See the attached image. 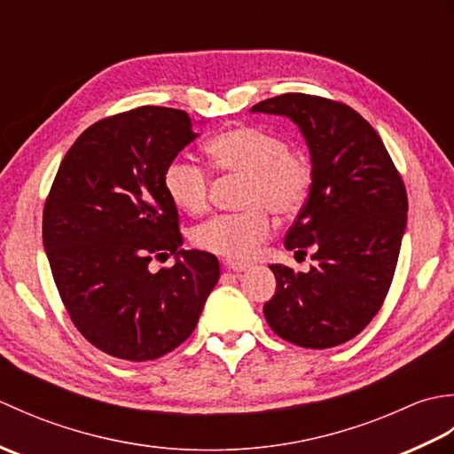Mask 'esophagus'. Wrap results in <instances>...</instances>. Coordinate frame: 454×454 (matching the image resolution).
I'll return each instance as SVG.
<instances>
[{
  "label": "esophagus",
  "mask_w": 454,
  "mask_h": 454,
  "mask_svg": "<svg viewBox=\"0 0 454 454\" xmlns=\"http://www.w3.org/2000/svg\"><path fill=\"white\" fill-rule=\"evenodd\" d=\"M224 267L228 269V271H234V273H242V271H246V269H249V263H246V262H224Z\"/></svg>",
  "instance_id": "esophagus-1"
}]
</instances>
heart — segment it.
I'll list each match as a JSON object with an SVG mask.
<instances>
[{
    "instance_id": "b5f03b06",
    "label": "heart",
    "mask_w": 454,
    "mask_h": 454,
    "mask_svg": "<svg viewBox=\"0 0 454 454\" xmlns=\"http://www.w3.org/2000/svg\"><path fill=\"white\" fill-rule=\"evenodd\" d=\"M205 152L216 171L244 177L239 200L246 210L205 220L192 228L191 242L220 257L247 259L271 234L269 210L288 218L304 207L312 168L277 132L249 124L216 134L207 142ZM163 191L179 210L199 215L208 205L210 177L199 163L176 158L163 171Z\"/></svg>"
}]
</instances>
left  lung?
I'll return each instance as SVG.
<instances>
[{"mask_svg": "<svg viewBox=\"0 0 454 454\" xmlns=\"http://www.w3.org/2000/svg\"><path fill=\"white\" fill-rule=\"evenodd\" d=\"M252 113L291 119L310 150L312 185L285 247L312 252L310 271L271 265L277 288L263 314L294 345L353 340L382 306L408 220V195L379 134L343 103L304 93L265 99Z\"/></svg>", "mask_w": 454, "mask_h": 454, "instance_id": "1", "label": "left lung"}]
</instances>
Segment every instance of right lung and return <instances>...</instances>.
<instances>
[{"label": "right lung", "mask_w": 454, "mask_h": 454, "mask_svg": "<svg viewBox=\"0 0 454 454\" xmlns=\"http://www.w3.org/2000/svg\"><path fill=\"white\" fill-rule=\"evenodd\" d=\"M199 138L185 111L138 107L95 122L74 142L43 212L54 283L80 333L107 355L152 361L195 330L218 283V259L181 249L163 171ZM176 263L152 274V256Z\"/></svg>", "instance_id": "1"}]
</instances>
